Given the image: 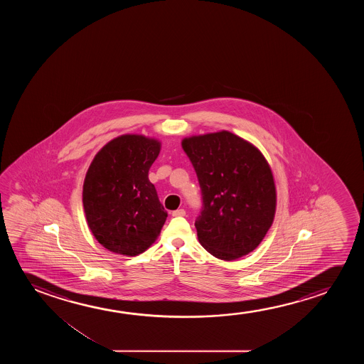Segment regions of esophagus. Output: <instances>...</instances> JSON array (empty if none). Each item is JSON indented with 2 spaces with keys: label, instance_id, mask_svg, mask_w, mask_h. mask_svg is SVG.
<instances>
[{
  "label": "esophagus",
  "instance_id": "34e87169",
  "mask_svg": "<svg viewBox=\"0 0 364 364\" xmlns=\"http://www.w3.org/2000/svg\"><path fill=\"white\" fill-rule=\"evenodd\" d=\"M173 216H185L186 215V213H185L184 209H179V210H175V211H173Z\"/></svg>",
  "mask_w": 364,
  "mask_h": 364
}]
</instances>
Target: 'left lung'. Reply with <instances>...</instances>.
I'll list each match as a JSON object with an SVG mask.
<instances>
[{
    "mask_svg": "<svg viewBox=\"0 0 364 364\" xmlns=\"http://www.w3.org/2000/svg\"><path fill=\"white\" fill-rule=\"evenodd\" d=\"M181 146L203 195L195 221L200 244L224 261L252 252L276 213V186L267 160L254 144L228 130L188 136Z\"/></svg>",
    "mask_w": 364,
    "mask_h": 364,
    "instance_id": "obj_1",
    "label": "left lung"
}]
</instances>
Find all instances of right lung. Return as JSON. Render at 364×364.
I'll return each instance as SVG.
<instances>
[{
	"label": "right lung",
	"mask_w": 364,
	"mask_h": 364,
	"mask_svg": "<svg viewBox=\"0 0 364 364\" xmlns=\"http://www.w3.org/2000/svg\"><path fill=\"white\" fill-rule=\"evenodd\" d=\"M161 143L140 134L110 140L95 154L83 183L85 219L103 247L123 256L144 252L168 213L148 178Z\"/></svg>",
	"instance_id": "1"
}]
</instances>
